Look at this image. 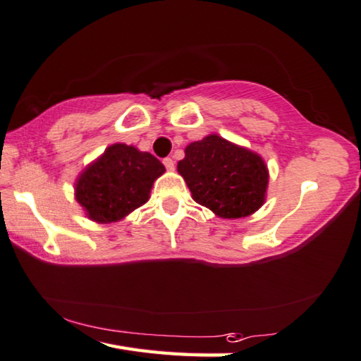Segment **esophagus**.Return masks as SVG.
Returning a JSON list of instances; mask_svg holds the SVG:
<instances>
[{"label":"esophagus","instance_id":"esophagus-1","mask_svg":"<svg viewBox=\"0 0 361 361\" xmlns=\"http://www.w3.org/2000/svg\"><path fill=\"white\" fill-rule=\"evenodd\" d=\"M162 162H164V166H166L167 170H173L175 169V161L172 158H166Z\"/></svg>","mask_w":361,"mask_h":361}]
</instances>
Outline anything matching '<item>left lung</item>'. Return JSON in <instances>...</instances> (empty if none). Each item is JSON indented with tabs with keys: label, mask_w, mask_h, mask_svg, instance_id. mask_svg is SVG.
<instances>
[{
	"label": "left lung",
	"mask_w": 361,
	"mask_h": 361,
	"mask_svg": "<svg viewBox=\"0 0 361 361\" xmlns=\"http://www.w3.org/2000/svg\"><path fill=\"white\" fill-rule=\"evenodd\" d=\"M185 153L178 173L200 205L227 219L245 218L262 207L268 170L259 154L216 134L188 145Z\"/></svg>",
	"instance_id": "left-lung-1"
}]
</instances>
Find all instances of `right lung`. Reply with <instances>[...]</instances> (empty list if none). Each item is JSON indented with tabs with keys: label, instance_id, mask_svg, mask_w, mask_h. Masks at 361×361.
Masks as SVG:
<instances>
[{
	"label": "right lung",
	"instance_id": "1",
	"mask_svg": "<svg viewBox=\"0 0 361 361\" xmlns=\"http://www.w3.org/2000/svg\"><path fill=\"white\" fill-rule=\"evenodd\" d=\"M164 172L166 167L152 153L115 143L78 176L75 199L90 219L114 222L143 205Z\"/></svg>",
	"mask_w": 361,
	"mask_h": 361
}]
</instances>
